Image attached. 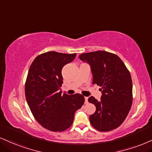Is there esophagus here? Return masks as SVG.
<instances>
[{
	"label": "esophagus",
	"mask_w": 152,
	"mask_h": 152,
	"mask_svg": "<svg viewBox=\"0 0 152 152\" xmlns=\"http://www.w3.org/2000/svg\"><path fill=\"white\" fill-rule=\"evenodd\" d=\"M84 98H85V103L87 104L88 103V97H84Z\"/></svg>",
	"instance_id": "esophagus-1"
}]
</instances>
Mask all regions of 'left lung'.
<instances>
[{"label":"left lung","instance_id":"8db88e82","mask_svg":"<svg viewBox=\"0 0 152 152\" xmlns=\"http://www.w3.org/2000/svg\"><path fill=\"white\" fill-rule=\"evenodd\" d=\"M79 58L91 66L93 84L100 86V100L91 96L88 102L96 110L89 117L91 124L100 132L110 131L120 126L130 110L132 82L125 64L116 54L105 51L84 53Z\"/></svg>","mask_w":152,"mask_h":152}]
</instances>
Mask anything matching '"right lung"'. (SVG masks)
Listing matches in <instances>:
<instances>
[{
  "mask_svg": "<svg viewBox=\"0 0 152 152\" xmlns=\"http://www.w3.org/2000/svg\"><path fill=\"white\" fill-rule=\"evenodd\" d=\"M76 54L48 52L34 58L25 83V97L36 120L49 130L64 131L74 122V114L83 105L82 95L61 94L64 66Z\"/></svg>",
  "mask_w": 152,
  "mask_h": 152,
  "instance_id": "obj_1",
  "label": "right lung"
}]
</instances>
